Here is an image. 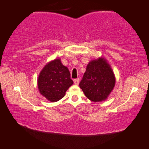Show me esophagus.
I'll use <instances>...</instances> for the list:
<instances>
[{"label":"esophagus","mask_w":149,"mask_h":149,"mask_svg":"<svg viewBox=\"0 0 149 149\" xmlns=\"http://www.w3.org/2000/svg\"><path fill=\"white\" fill-rule=\"evenodd\" d=\"M74 81V84H75V85H78L79 83V78L75 79Z\"/></svg>","instance_id":"obj_1"}]
</instances>
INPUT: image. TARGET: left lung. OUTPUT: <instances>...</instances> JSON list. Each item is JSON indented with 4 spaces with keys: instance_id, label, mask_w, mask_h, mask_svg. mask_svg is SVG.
I'll return each mask as SVG.
<instances>
[{
    "instance_id": "left-lung-1",
    "label": "left lung",
    "mask_w": 149,
    "mask_h": 149,
    "mask_svg": "<svg viewBox=\"0 0 149 149\" xmlns=\"http://www.w3.org/2000/svg\"><path fill=\"white\" fill-rule=\"evenodd\" d=\"M115 76L103 57L91 61L79 83L85 96L93 102L105 100L115 86Z\"/></svg>"
}]
</instances>
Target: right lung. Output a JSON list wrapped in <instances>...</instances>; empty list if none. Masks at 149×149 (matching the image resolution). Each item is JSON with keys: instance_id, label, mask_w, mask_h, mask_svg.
Instances as JSON below:
<instances>
[{"instance_id": "add662e5", "label": "right lung", "mask_w": 149, "mask_h": 149, "mask_svg": "<svg viewBox=\"0 0 149 149\" xmlns=\"http://www.w3.org/2000/svg\"><path fill=\"white\" fill-rule=\"evenodd\" d=\"M73 84L70 71L59 59L46 64L37 79L39 92L52 102L63 98L66 91Z\"/></svg>"}]
</instances>
